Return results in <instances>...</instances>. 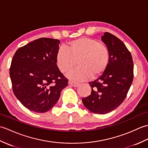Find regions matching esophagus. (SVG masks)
Instances as JSON below:
<instances>
[{"mask_svg": "<svg viewBox=\"0 0 148 148\" xmlns=\"http://www.w3.org/2000/svg\"><path fill=\"white\" fill-rule=\"evenodd\" d=\"M68 84L71 85V86L73 87H78V85H79V83L78 82H74V81H71V80H70L68 82Z\"/></svg>", "mask_w": 148, "mask_h": 148, "instance_id": "1", "label": "esophagus"}]
</instances>
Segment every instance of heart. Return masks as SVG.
I'll return each instance as SVG.
<instances>
[{"instance_id": "1", "label": "heart", "mask_w": 148, "mask_h": 148, "mask_svg": "<svg viewBox=\"0 0 148 148\" xmlns=\"http://www.w3.org/2000/svg\"><path fill=\"white\" fill-rule=\"evenodd\" d=\"M110 53L106 45L94 38L84 37L69 42L66 49L60 48L56 63L62 73L70 71L78 61V67L68 75L70 79L84 81L103 74L110 63Z\"/></svg>"}]
</instances>
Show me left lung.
<instances>
[{"label":"left lung","instance_id":"8db88e82","mask_svg":"<svg viewBox=\"0 0 148 148\" xmlns=\"http://www.w3.org/2000/svg\"><path fill=\"white\" fill-rule=\"evenodd\" d=\"M101 40L109 49L110 63L103 75L89 82L90 95L82 103L91 112L106 114L123 103L132 83L134 64L130 51L119 38L105 32Z\"/></svg>","mask_w":148,"mask_h":148}]
</instances>
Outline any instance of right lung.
<instances>
[{
  "mask_svg": "<svg viewBox=\"0 0 148 148\" xmlns=\"http://www.w3.org/2000/svg\"><path fill=\"white\" fill-rule=\"evenodd\" d=\"M60 43L58 39L38 38L19 48L12 58L9 74L13 92L32 111H48L68 85L56 63Z\"/></svg>",
  "mask_w": 148,
  "mask_h": 148,
  "instance_id": "1",
  "label": "right lung"
}]
</instances>
